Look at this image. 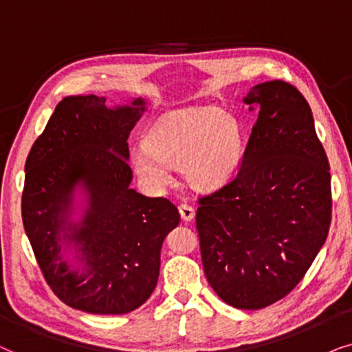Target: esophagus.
Returning a JSON list of instances; mask_svg holds the SVG:
<instances>
[{"label": "esophagus", "mask_w": 352, "mask_h": 352, "mask_svg": "<svg viewBox=\"0 0 352 352\" xmlns=\"http://www.w3.org/2000/svg\"><path fill=\"white\" fill-rule=\"evenodd\" d=\"M179 212H180V217L184 222H191V220L195 219V209L188 204H180Z\"/></svg>", "instance_id": "obj_1"}]
</instances>
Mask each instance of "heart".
Instances as JSON below:
<instances>
[{"mask_svg":"<svg viewBox=\"0 0 352 352\" xmlns=\"http://www.w3.org/2000/svg\"><path fill=\"white\" fill-rule=\"evenodd\" d=\"M240 157V125L228 112L210 106L172 112L132 149L133 170L153 190L170 184L168 166H180L195 188H214L232 175Z\"/></svg>","mask_w":352,"mask_h":352,"instance_id":"heart-1","label":"heart"}]
</instances>
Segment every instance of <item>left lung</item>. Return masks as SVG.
<instances>
[{"mask_svg":"<svg viewBox=\"0 0 352 352\" xmlns=\"http://www.w3.org/2000/svg\"><path fill=\"white\" fill-rule=\"evenodd\" d=\"M259 116L236 177L199 198L206 278L236 309H262L296 288L329 235L330 166L306 98L282 80L243 100Z\"/></svg>","mask_w":352,"mask_h":352,"instance_id":"8db88e82","label":"left lung"}]
</instances>
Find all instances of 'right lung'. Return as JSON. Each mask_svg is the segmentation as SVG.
<instances>
[{
    "label": "right lung",
    "mask_w": 352,
    "mask_h": 352,
    "mask_svg": "<svg viewBox=\"0 0 352 352\" xmlns=\"http://www.w3.org/2000/svg\"><path fill=\"white\" fill-rule=\"evenodd\" d=\"M144 109L143 98L111 109L102 96H67L27 156L23 228L46 283L78 311L142 306L156 288L164 238L180 222L170 201L130 188L127 140ZM77 189L86 209L74 223Z\"/></svg>",
    "instance_id": "obj_1"
}]
</instances>
